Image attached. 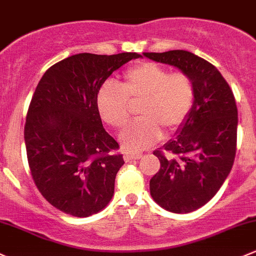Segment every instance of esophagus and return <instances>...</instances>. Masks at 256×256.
<instances>
[{
  "instance_id": "esophagus-1",
  "label": "esophagus",
  "mask_w": 256,
  "mask_h": 256,
  "mask_svg": "<svg viewBox=\"0 0 256 256\" xmlns=\"http://www.w3.org/2000/svg\"><path fill=\"white\" fill-rule=\"evenodd\" d=\"M143 156V155L142 154H136V152H126L124 154V160L126 162H132V160H138V159H140V158Z\"/></svg>"
}]
</instances>
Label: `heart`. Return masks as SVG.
Segmentation results:
<instances>
[{
	"label": "heart",
	"instance_id": "obj_1",
	"mask_svg": "<svg viewBox=\"0 0 256 256\" xmlns=\"http://www.w3.org/2000/svg\"><path fill=\"white\" fill-rule=\"evenodd\" d=\"M140 101L138 114L122 130L120 142L129 152L146 149L162 136V130H178L194 104V82L181 71L168 74L166 68L144 62L123 74L122 85L106 81L96 94L102 120L113 128H122L129 117V102Z\"/></svg>",
	"mask_w": 256,
	"mask_h": 256
}]
</instances>
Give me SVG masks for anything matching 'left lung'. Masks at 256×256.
Returning a JSON list of instances; mask_svg holds the SVG:
<instances>
[{"label":"left lung","mask_w":256,"mask_h":256,"mask_svg":"<svg viewBox=\"0 0 256 256\" xmlns=\"http://www.w3.org/2000/svg\"><path fill=\"white\" fill-rule=\"evenodd\" d=\"M148 59L178 68L194 82V104L176 138L155 150L160 168L150 180V194L164 210L190 213L218 192L233 166L238 110L222 74L186 50L143 52Z\"/></svg>","instance_id":"obj_1"}]
</instances>
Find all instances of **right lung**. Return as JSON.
<instances>
[{
  "instance_id": "1",
  "label": "right lung",
  "mask_w": 256,
  "mask_h": 256,
  "mask_svg": "<svg viewBox=\"0 0 256 256\" xmlns=\"http://www.w3.org/2000/svg\"><path fill=\"white\" fill-rule=\"evenodd\" d=\"M136 52L72 55L49 68L28 108L24 142L34 182L44 198L74 217L104 210L124 164L104 130L96 94L113 71Z\"/></svg>"
}]
</instances>
